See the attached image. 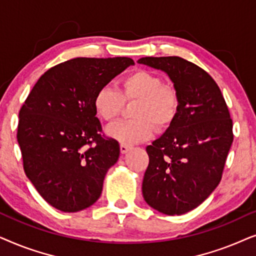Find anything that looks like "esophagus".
I'll return each mask as SVG.
<instances>
[{
	"instance_id": "esophagus-1",
	"label": "esophagus",
	"mask_w": 256,
	"mask_h": 256,
	"mask_svg": "<svg viewBox=\"0 0 256 256\" xmlns=\"http://www.w3.org/2000/svg\"><path fill=\"white\" fill-rule=\"evenodd\" d=\"M130 146L128 145H126V144H120V152L122 153V154H124V153H126V152H128L130 151Z\"/></svg>"
}]
</instances>
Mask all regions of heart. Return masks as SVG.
I'll return each instance as SVG.
<instances>
[{"label":"heart","mask_w":256,"mask_h":256,"mask_svg":"<svg viewBox=\"0 0 256 256\" xmlns=\"http://www.w3.org/2000/svg\"><path fill=\"white\" fill-rule=\"evenodd\" d=\"M124 102H137L132 110L134 120L120 122L108 128L106 134L122 144H136L148 140L154 131L168 128L179 108L178 90L152 71L136 70L120 82L119 94L103 86L94 97L97 114L108 122H114L122 114Z\"/></svg>","instance_id":"1"}]
</instances>
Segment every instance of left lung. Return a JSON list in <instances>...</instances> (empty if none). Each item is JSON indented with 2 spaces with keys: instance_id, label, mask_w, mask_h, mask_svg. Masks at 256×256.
<instances>
[{
  "instance_id": "left-lung-1",
  "label": "left lung",
  "mask_w": 256,
  "mask_h": 256,
  "mask_svg": "<svg viewBox=\"0 0 256 256\" xmlns=\"http://www.w3.org/2000/svg\"><path fill=\"white\" fill-rule=\"evenodd\" d=\"M139 64L168 74L179 108L162 137L146 148L142 196L152 208L182 216L219 185L233 142V122L216 80L182 57H142Z\"/></svg>"
}]
</instances>
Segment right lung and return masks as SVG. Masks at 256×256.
<instances>
[{"label": "right lung", "mask_w": 256, "mask_h": 256, "mask_svg": "<svg viewBox=\"0 0 256 256\" xmlns=\"http://www.w3.org/2000/svg\"><path fill=\"white\" fill-rule=\"evenodd\" d=\"M134 62L128 57H78L40 77L18 114L23 168L46 202L78 212L97 202L119 144L100 134L94 97Z\"/></svg>", "instance_id": "1"}]
</instances>
